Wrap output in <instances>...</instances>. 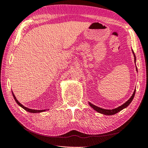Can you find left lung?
<instances>
[{
	"label": "left lung",
	"instance_id": "8db88e82",
	"mask_svg": "<svg viewBox=\"0 0 148 148\" xmlns=\"http://www.w3.org/2000/svg\"><path fill=\"white\" fill-rule=\"evenodd\" d=\"M132 51H133V55H134V62H136V56H135V54H134L133 50H132ZM136 71H138L137 67H136ZM135 92H136V90H134L132 96L130 98V99L128 101H126V102L125 103H123V105H121V106H120L119 107H117L116 108H114V109H112V110L103 109V108H100L99 107H97V106H95V105H93L92 103H91L90 102H88V103H89V105L92 108H94L95 111H97V112L100 113H102V114H103V115H115V114L117 113L118 112H120L121 110H122L125 108L126 107H127L128 106V105L130 104V103L132 102V100H133L134 97V95H135Z\"/></svg>",
	"mask_w": 148,
	"mask_h": 148
}]
</instances>
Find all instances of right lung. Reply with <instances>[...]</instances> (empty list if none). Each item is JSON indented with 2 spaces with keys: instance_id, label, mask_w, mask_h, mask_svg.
<instances>
[{
  "instance_id": "add662e5",
  "label": "right lung",
  "mask_w": 148,
  "mask_h": 148,
  "mask_svg": "<svg viewBox=\"0 0 148 148\" xmlns=\"http://www.w3.org/2000/svg\"><path fill=\"white\" fill-rule=\"evenodd\" d=\"M12 94H13L14 98V99L15 100V102H16V103H17V104L19 105V106H20L21 107L23 108L24 110H25L27 111V112H30V113H40V112H44V111H45V110H33V109H30V108H27V107H25V106H23V105L22 104H21L17 100H16V97H15V95H14V94H13V92H12Z\"/></svg>"
}]
</instances>
